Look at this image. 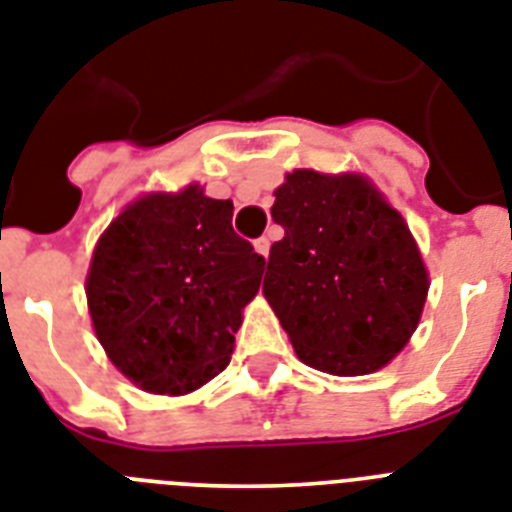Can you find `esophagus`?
I'll list each match as a JSON object with an SVG mask.
<instances>
[{
  "label": "esophagus",
  "mask_w": 512,
  "mask_h": 512,
  "mask_svg": "<svg viewBox=\"0 0 512 512\" xmlns=\"http://www.w3.org/2000/svg\"><path fill=\"white\" fill-rule=\"evenodd\" d=\"M255 252H257V255L268 257V252H270V239H268V236H260V239H255Z\"/></svg>",
  "instance_id": "1"
}]
</instances>
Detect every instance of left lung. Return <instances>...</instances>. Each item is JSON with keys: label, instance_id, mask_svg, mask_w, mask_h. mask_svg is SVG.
I'll use <instances>...</instances> for the list:
<instances>
[{"label": "left lung", "instance_id": "1", "mask_svg": "<svg viewBox=\"0 0 512 512\" xmlns=\"http://www.w3.org/2000/svg\"><path fill=\"white\" fill-rule=\"evenodd\" d=\"M263 294L307 367L377 372L409 343L429 276L401 213L362 174H286Z\"/></svg>", "mask_w": 512, "mask_h": 512}]
</instances>
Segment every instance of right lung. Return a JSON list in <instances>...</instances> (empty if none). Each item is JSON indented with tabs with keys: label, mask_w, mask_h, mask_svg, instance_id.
Returning <instances> with one entry per match:
<instances>
[{
	"label": "right lung",
	"mask_w": 512,
	"mask_h": 512,
	"mask_svg": "<svg viewBox=\"0 0 512 512\" xmlns=\"http://www.w3.org/2000/svg\"><path fill=\"white\" fill-rule=\"evenodd\" d=\"M231 216V200L190 184L140 197L98 239L85 281L90 320L137 388L190 393L229 364L265 270Z\"/></svg>",
	"instance_id": "1"
}]
</instances>
